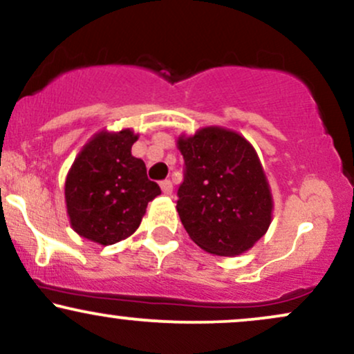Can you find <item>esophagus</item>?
<instances>
[{
    "label": "esophagus",
    "instance_id": "34e87169",
    "mask_svg": "<svg viewBox=\"0 0 354 354\" xmlns=\"http://www.w3.org/2000/svg\"><path fill=\"white\" fill-rule=\"evenodd\" d=\"M160 186H161V189H163V193L166 194V196H171V193H173V183L171 181H169V180L161 181Z\"/></svg>",
    "mask_w": 354,
    "mask_h": 354
}]
</instances>
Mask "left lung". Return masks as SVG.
I'll return each mask as SVG.
<instances>
[{
    "label": "left lung",
    "instance_id": "obj_1",
    "mask_svg": "<svg viewBox=\"0 0 354 354\" xmlns=\"http://www.w3.org/2000/svg\"><path fill=\"white\" fill-rule=\"evenodd\" d=\"M185 181L178 214L189 238L206 253L238 256L266 234L273 194L253 145L223 126H203L178 136Z\"/></svg>",
    "mask_w": 354,
    "mask_h": 354
}]
</instances>
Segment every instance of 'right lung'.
Here are the masks:
<instances>
[{
	"label": "right lung",
	"mask_w": 354,
	"mask_h": 354,
	"mask_svg": "<svg viewBox=\"0 0 354 354\" xmlns=\"http://www.w3.org/2000/svg\"><path fill=\"white\" fill-rule=\"evenodd\" d=\"M131 128L93 135L73 161L64 181L71 228L89 241L108 246L129 238L146 206L161 194L146 176L143 160L131 154L138 141Z\"/></svg>",
	"instance_id": "add662e5"
}]
</instances>
